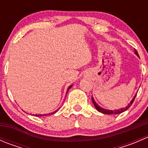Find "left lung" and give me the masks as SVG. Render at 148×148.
<instances>
[{
	"mask_svg": "<svg viewBox=\"0 0 148 148\" xmlns=\"http://www.w3.org/2000/svg\"><path fill=\"white\" fill-rule=\"evenodd\" d=\"M135 53L137 55V56H138L139 58H140V56H139V55H138V51H137L135 49ZM136 95H137V94H136ZM136 95L134 96V97L132 98V100L130 101V102L129 104H127V106H126V107H124V108H121V109H118V110H107V109L102 108V107H100V106H99V104H97V103L95 102V99H94L93 97H92V102H93L94 105H95V107H96L97 110L98 112H102V113H103V114H110V115H114V114H120V113L124 112L126 111L127 110H128V108H129V107H130L131 105H132V104L133 103L134 100H135V97H136Z\"/></svg>",
	"mask_w": 148,
	"mask_h": 148,
	"instance_id": "obj_1",
	"label": "left lung"
}]
</instances>
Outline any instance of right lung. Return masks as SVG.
I'll use <instances>...</instances> for the list:
<instances>
[{"label":"right lung","mask_w":148,"mask_h":148,"mask_svg":"<svg viewBox=\"0 0 148 148\" xmlns=\"http://www.w3.org/2000/svg\"><path fill=\"white\" fill-rule=\"evenodd\" d=\"M71 86H72V85H71V86H69V88H68V89H67L66 93H67V92H68V91L69 90V89H70V88L71 87ZM58 110H56V111H55V112H53L48 113V114H33V115H34V116L35 115L36 117H43V116H49V115H51V114H54V113H56V112L58 111Z\"/></svg>","instance_id":"obj_1"}]
</instances>
